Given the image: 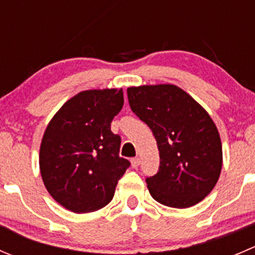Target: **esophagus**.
Masks as SVG:
<instances>
[{"label": "esophagus", "mask_w": 255, "mask_h": 255, "mask_svg": "<svg viewBox=\"0 0 255 255\" xmlns=\"http://www.w3.org/2000/svg\"><path fill=\"white\" fill-rule=\"evenodd\" d=\"M139 163H140V159H139V158H137V157L132 158V159H130V164H132L133 168H138Z\"/></svg>", "instance_id": "34e87169"}]
</instances>
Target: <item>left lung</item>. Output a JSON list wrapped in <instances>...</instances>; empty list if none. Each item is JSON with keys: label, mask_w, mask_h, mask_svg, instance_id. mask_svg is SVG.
<instances>
[{"label": "left lung", "mask_w": 255, "mask_h": 255, "mask_svg": "<svg viewBox=\"0 0 255 255\" xmlns=\"http://www.w3.org/2000/svg\"><path fill=\"white\" fill-rule=\"evenodd\" d=\"M133 112L152 129L159 150L157 174L145 179L150 196L172 208H189L212 192L223 164L216 123L174 85L128 87Z\"/></svg>", "instance_id": "left-lung-1"}]
</instances>
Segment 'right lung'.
I'll use <instances>...</instances> for the list:
<instances>
[{"instance_id": "right-lung-1", "label": "right lung", "mask_w": 255, "mask_h": 255, "mask_svg": "<svg viewBox=\"0 0 255 255\" xmlns=\"http://www.w3.org/2000/svg\"><path fill=\"white\" fill-rule=\"evenodd\" d=\"M123 90L82 91L52 117L39 147V170L52 198L73 213L112 201L130 163L120 157L121 137L111 122L122 110Z\"/></svg>"}]
</instances>
